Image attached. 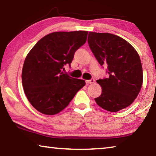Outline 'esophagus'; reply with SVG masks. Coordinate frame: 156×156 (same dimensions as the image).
<instances>
[{
    "instance_id": "1",
    "label": "esophagus",
    "mask_w": 156,
    "mask_h": 156,
    "mask_svg": "<svg viewBox=\"0 0 156 156\" xmlns=\"http://www.w3.org/2000/svg\"><path fill=\"white\" fill-rule=\"evenodd\" d=\"M94 82H95V80H94V79H93V78H92V79H91V80H86V83L87 84H93L94 83Z\"/></svg>"
}]
</instances>
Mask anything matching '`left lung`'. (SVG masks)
I'll return each mask as SVG.
<instances>
[{
    "instance_id": "8db88e82",
    "label": "left lung",
    "mask_w": 156,
    "mask_h": 156,
    "mask_svg": "<svg viewBox=\"0 0 156 156\" xmlns=\"http://www.w3.org/2000/svg\"><path fill=\"white\" fill-rule=\"evenodd\" d=\"M87 41L100 65L107 67L109 75L97 80L102 94L95 101L111 112L129 107L138 96L143 82L138 52L125 39L109 33L89 31Z\"/></svg>"
}]
</instances>
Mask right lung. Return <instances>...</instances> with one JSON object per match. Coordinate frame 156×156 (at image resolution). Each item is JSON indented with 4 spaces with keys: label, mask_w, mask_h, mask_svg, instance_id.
Wrapping results in <instances>:
<instances>
[{
    "label": "right lung",
    "mask_w": 156,
    "mask_h": 156,
    "mask_svg": "<svg viewBox=\"0 0 156 156\" xmlns=\"http://www.w3.org/2000/svg\"><path fill=\"white\" fill-rule=\"evenodd\" d=\"M88 31H56L42 38L26 56L22 83L31 105L43 114L55 115L68 106L85 81L64 73Z\"/></svg>",
    "instance_id": "add662e5"
}]
</instances>
